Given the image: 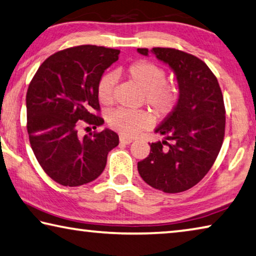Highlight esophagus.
<instances>
[{"instance_id":"esophagus-1","label":"esophagus","mask_w":256,"mask_h":256,"mask_svg":"<svg viewBox=\"0 0 256 256\" xmlns=\"http://www.w3.org/2000/svg\"><path fill=\"white\" fill-rule=\"evenodd\" d=\"M120 144H131V142H132L133 139H132V138H128V136H120Z\"/></svg>"}]
</instances>
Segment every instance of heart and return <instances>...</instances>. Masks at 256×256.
Returning a JSON list of instances; mask_svg holds the SVG:
<instances>
[{
	"mask_svg": "<svg viewBox=\"0 0 256 256\" xmlns=\"http://www.w3.org/2000/svg\"><path fill=\"white\" fill-rule=\"evenodd\" d=\"M130 82L144 90V102L157 117H165L176 109L180 100V88L176 82L166 80V70L160 64L149 60H138L123 70ZM116 76L108 72L100 77L96 85V96L101 104L110 106L114 102ZM152 116L144 110L117 109L108 117V124L124 136H133L152 124Z\"/></svg>",
	"mask_w": 256,
	"mask_h": 256,
	"instance_id": "obj_1",
	"label": "heart"
}]
</instances>
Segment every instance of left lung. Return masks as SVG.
Returning <instances> with one entry per match:
<instances>
[{
    "label": "left lung",
    "mask_w": 256,
    "mask_h": 256,
    "mask_svg": "<svg viewBox=\"0 0 256 256\" xmlns=\"http://www.w3.org/2000/svg\"><path fill=\"white\" fill-rule=\"evenodd\" d=\"M152 54L176 72L180 100L155 132L165 136L152 142L138 171L152 188L168 194L196 186L220 152L226 130V108L216 75L202 60L172 48H152ZM148 56V48H138Z\"/></svg>",
    "instance_id": "8db88e82"
}]
</instances>
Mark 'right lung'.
I'll use <instances>...</instances> for the list:
<instances>
[{
	"label": "right lung",
	"instance_id": "right-lung-1",
	"mask_svg": "<svg viewBox=\"0 0 256 256\" xmlns=\"http://www.w3.org/2000/svg\"><path fill=\"white\" fill-rule=\"evenodd\" d=\"M118 54L116 48L96 46L64 48L44 60L30 80L26 96L30 142L44 172L59 184L96 180L106 168L108 152L118 146L112 130L83 138L77 133L80 120L93 128L104 124L96 85Z\"/></svg>",
	"mask_w": 256,
	"mask_h": 256
}]
</instances>
